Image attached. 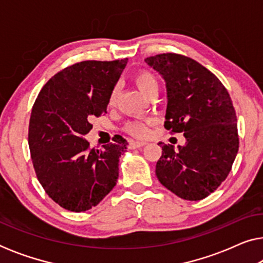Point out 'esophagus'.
<instances>
[{
	"label": "esophagus",
	"mask_w": 263,
	"mask_h": 263,
	"mask_svg": "<svg viewBox=\"0 0 263 263\" xmlns=\"http://www.w3.org/2000/svg\"><path fill=\"white\" fill-rule=\"evenodd\" d=\"M146 145V142H140V141H130L129 143V148L134 149V148H140V147H143Z\"/></svg>",
	"instance_id": "34e87169"
}]
</instances>
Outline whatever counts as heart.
I'll use <instances>...</instances> for the list:
<instances>
[{
  "label": "heart",
  "instance_id": "1",
  "mask_svg": "<svg viewBox=\"0 0 263 263\" xmlns=\"http://www.w3.org/2000/svg\"><path fill=\"white\" fill-rule=\"evenodd\" d=\"M134 80L135 85L138 86V88L141 91L143 95L148 97L151 93L157 91L159 88V82H158V79L156 75H154L152 71L141 69L136 71L134 74ZM118 97V86H115V87L111 89L109 95V105L112 106L115 103H116ZM124 132H127L128 134L133 136H136V138H145V136L148 134V127H147V123L145 122H128L127 124L124 125Z\"/></svg>",
  "mask_w": 263,
  "mask_h": 263
}]
</instances>
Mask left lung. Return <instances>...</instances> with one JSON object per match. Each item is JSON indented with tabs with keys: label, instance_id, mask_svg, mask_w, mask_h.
Segmentation results:
<instances>
[{
	"label": "left lung",
	"instance_id": "obj_1",
	"mask_svg": "<svg viewBox=\"0 0 263 263\" xmlns=\"http://www.w3.org/2000/svg\"><path fill=\"white\" fill-rule=\"evenodd\" d=\"M147 64L166 81L164 127L183 133L185 145H164L156 166L159 182L189 201L214 192L228 177L238 152L237 117L228 89L215 75L190 57L160 53Z\"/></svg>",
	"mask_w": 263,
	"mask_h": 263
}]
</instances>
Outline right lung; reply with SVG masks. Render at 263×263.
<instances>
[{
  "instance_id": "obj_1",
  "label": "right lung",
  "mask_w": 263,
  "mask_h": 263,
  "mask_svg": "<svg viewBox=\"0 0 263 263\" xmlns=\"http://www.w3.org/2000/svg\"><path fill=\"white\" fill-rule=\"evenodd\" d=\"M125 64L127 59L71 64L46 82L32 107L28 146L35 175L64 210L87 211L116 185L127 140L117 136L100 151L89 148L84 135L93 117L106 114Z\"/></svg>"
}]
</instances>
